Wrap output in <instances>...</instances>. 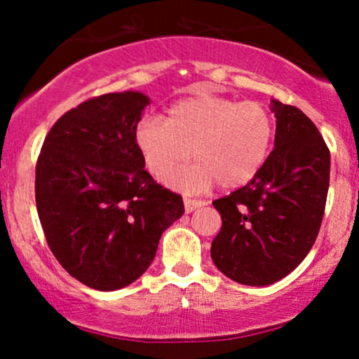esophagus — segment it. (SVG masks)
<instances>
[{"label": "esophagus", "instance_id": "esophagus-1", "mask_svg": "<svg viewBox=\"0 0 359 359\" xmlns=\"http://www.w3.org/2000/svg\"><path fill=\"white\" fill-rule=\"evenodd\" d=\"M203 205H205L204 201H199V199H189V197H185V199H184V208H185V212H192L194 209L203 208Z\"/></svg>", "mask_w": 359, "mask_h": 359}]
</instances>
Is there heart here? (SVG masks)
<instances>
[{"label": "heart", "mask_w": 359, "mask_h": 359, "mask_svg": "<svg viewBox=\"0 0 359 359\" xmlns=\"http://www.w3.org/2000/svg\"><path fill=\"white\" fill-rule=\"evenodd\" d=\"M275 140L273 116L262 102L224 96H194L172 104L165 121L143 118L135 142L147 170L156 179L184 167L167 182L185 192H201L217 182L224 191L255 180L269 162Z\"/></svg>", "instance_id": "b5f03b06"}]
</instances>
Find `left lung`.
Here are the masks:
<instances>
[{"instance_id":"obj_1","label":"left lung","mask_w":359,"mask_h":359,"mask_svg":"<svg viewBox=\"0 0 359 359\" xmlns=\"http://www.w3.org/2000/svg\"><path fill=\"white\" fill-rule=\"evenodd\" d=\"M275 148L255 180L212 203L221 231L211 257L243 285H270L307 257L319 234L331 154L314 123L295 106L273 101Z\"/></svg>"}]
</instances>
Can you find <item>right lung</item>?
Wrapping results in <instances>:
<instances>
[{
	"mask_svg": "<svg viewBox=\"0 0 359 359\" xmlns=\"http://www.w3.org/2000/svg\"><path fill=\"white\" fill-rule=\"evenodd\" d=\"M148 104L135 90L90 97L57 119L36 160V211L48 248L96 290L135 282L184 214L182 197L143 168L135 130Z\"/></svg>",
	"mask_w": 359,
	"mask_h": 359,
	"instance_id": "right-lung-1",
	"label": "right lung"
}]
</instances>
